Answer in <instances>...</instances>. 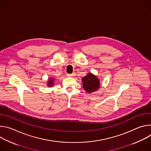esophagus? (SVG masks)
<instances>
[{"instance_id":"34e87169","label":"esophagus","mask_w":151,"mask_h":151,"mask_svg":"<svg viewBox=\"0 0 151 151\" xmlns=\"http://www.w3.org/2000/svg\"><path fill=\"white\" fill-rule=\"evenodd\" d=\"M75 75V73H72V74H68V76H69V77H73V76H74Z\"/></svg>"}]
</instances>
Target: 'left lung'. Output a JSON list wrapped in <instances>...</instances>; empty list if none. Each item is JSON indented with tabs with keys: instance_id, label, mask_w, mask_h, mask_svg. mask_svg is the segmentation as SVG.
Wrapping results in <instances>:
<instances>
[{
	"instance_id": "1",
	"label": "left lung",
	"mask_w": 151,
	"mask_h": 151,
	"mask_svg": "<svg viewBox=\"0 0 151 151\" xmlns=\"http://www.w3.org/2000/svg\"><path fill=\"white\" fill-rule=\"evenodd\" d=\"M83 88L88 93L97 90L100 87V82L99 79L91 73L82 78Z\"/></svg>"
}]
</instances>
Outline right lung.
Segmentation results:
<instances>
[{"mask_svg":"<svg viewBox=\"0 0 151 151\" xmlns=\"http://www.w3.org/2000/svg\"><path fill=\"white\" fill-rule=\"evenodd\" d=\"M54 79H52V78H51V79H49V81H48V85H49L50 87H51V86H52L53 85V84H54Z\"/></svg>","mask_w":151,"mask_h":151,"instance_id":"obj_1","label":"right lung"}]
</instances>
